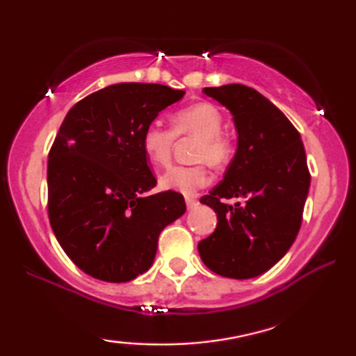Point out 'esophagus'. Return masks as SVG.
<instances>
[{"label": "esophagus", "instance_id": "esophagus-1", "mask_svg": "<svg viewBox=\"0 0 356 356\" xmlns=\"http://www.w3.org/2000/svg\"><path fill=\"white\" fill-rule=\"evenodd\" d=\"M186 206H188V209H194V207L199 206V201H197L196 197L186 196Z\"/></svg>", "mask_w": 356, "mask_h": 356}]
</instances>
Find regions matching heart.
<instances>
[{"mask_svg":"<svg viewBox=\"0 0 356 356\" xmlns=\"http://www.w3.org/2000/svg\"><path fill=\"white\" fill-rule=\"evenodd\" d=\"M173 129L160 123H150L143 133V150L157 167H167L172 160V150L177 136L199 138L196 160L207 162L212 167H222L232 159V140L222 133V111L207 102L194 104L175 111L172 116ZM209 172L204 165L173 167L160 177V188L183 194H193L206 186Z\"/></svg>","mask_w":356,"mask_h":356,"instance_id":"heart-1","label":"heart"}]
</instances>
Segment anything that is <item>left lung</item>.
Returning a JSON list of instances; mask_svg holds the SVG:
<instances>
[{"instance_id": "1", "label": "left lung", "mask_w": 356, "mask_h": 356, "mask_svg": "<svg viewBox=\"0 0 356 356\" xmlns=\"http://www.w3.org/2000/svg\"><path fill=\"white\" fill-rule=\"evenodd\" d=\"M204 94L230 110L238 147L222 181L201 197L218 222L199 241V256L218 275L252 279L277 264L300 232L311 181L305 147L289 118L251 87H206ZM232 197L245 201L222 202Z\"/></svg>"}]
</instances>
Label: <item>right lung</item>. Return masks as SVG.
<instances>
[{"mask_svg":"<svg viewBox=\"0 0 356 356\" xmlns=\"http://www.w3.org/2000/svg\"><path fill=\"white\" fill-rule=\"evenodd\" d=\"M183 90L121 82L67 111L48 154V218L67 257L99 280L129 282L152 266L160 232L186 212L157 179L143 133Z\"/></svg>","mask_w":356,"mask_h":356,"instance_id":"right-lung-1","label":"right lung"}]
</instances>
